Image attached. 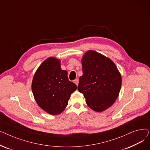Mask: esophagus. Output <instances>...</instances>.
<instances>
[{"label": "esophagus", "mask_w": 150, "mask_h": 150, "mask_svg": "<svg viewBox=\"0 0 150 150\" xmlns=\"http://www.w3.org/2000/svg\"><path fill=\"white\" fill-rule=\"evenodd\" d=\"M74 83L76 84V86L78 85V83H79V81H78V80H74Z\"/></svg>", "instance_id": "1"}]
</instances>
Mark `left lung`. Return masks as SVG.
Masks as SVG:
<instances>
[{
	"instance_id": "1",
	"label": "left lung",
	"mask_w": 150,
	"mask_h": 150,
	"mask_svg": "<svg viewBox=\"0 0 150 150\" xmlns=\"http://www.w3.org/2000/svg\"><path fill=\"white\" fill-rule=\"evenodd\" d=\"M83 75L78 90L82 93L88 106L102 112L112 106L118 98L122 77L114 62L96 51L89 50L81 59Z\"/></svg>"
}]
</instances>
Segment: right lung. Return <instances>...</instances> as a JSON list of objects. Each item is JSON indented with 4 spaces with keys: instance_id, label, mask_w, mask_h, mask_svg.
I'll return each mask as SVG.
<instances>
[{
    "instance_id": "add662e5",
    "label": "right lung",
    "mask_w": 150,
    "mask_h": 150,
    "mask_svg": "<svg viewBox=\"0 0 150 150\" xmlns=\"http://www.w3.org/2000/svg\"><path fill=\"white\" fill-rule=\"evenodd\" d=\"M77 89L69 80L67 72L61 68V61L53 57L45 59L35 72L31 89L38 106L51 115L61 113Z\"/></svg>"
}]
</instances>
